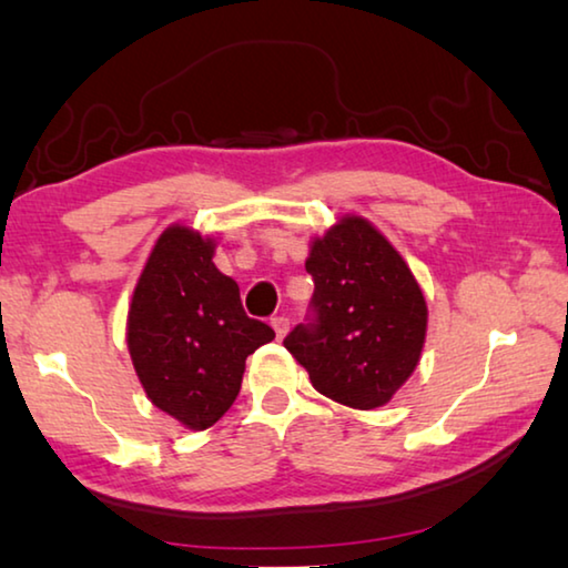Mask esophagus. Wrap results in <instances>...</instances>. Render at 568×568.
Here are the masks:
<instances>
[{
    "label": "esophagus",
    "instance_id": "34e87169",
    "mask_svg": "<svg viewBox=\"0 0 568 568\" xmlns=\"http://www.w3.org/2000/svg\"><path fill=\"white\" fill-rule=\"evenodd\" d=\"M272 329L276 332V339H284L286 332H290V320H286V316H274Z\"/></svg>",
    "mask_w": 568,
    "mask_h": 568
}]
</instances>
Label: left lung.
Listing matches in <instances>:
<instances>
[{
    "instance_id": "left-lung-1",
    "label": "left lung",
    "mask_w": 568,
    "mask_h": 568,
    "mask_svg": "<svg viewBox=\"0 0 568 568\" xmlns=\"http://www.w3.org/2000/svg\"><path fill=\"white\" fill-rule=\"evenodd\" d=\"M314 324L284 346L312 386L352 409H379L409 382L422 359L429 310L419 282L369 219L344 214L312 236Z\"/></svg>"
}]
</instances>
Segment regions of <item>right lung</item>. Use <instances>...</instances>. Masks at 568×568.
<instances>
[{
    "label": "right lung",
    "instance_id": "add662e5",
    "mask_svg": "<svg viewBox=\"0 0 568 568\" xmlns=\"http://www.w3.org/2000/svg\"><path fill=\"white\" fill-rule=\"evenodd\" d=\"M216 236L166 226L136 278L126 346L139 384L156 409L192 432L216 424L234 404L246 356L272 342L248 320L239 284L214 266Z\"/></svg>",
    "mask_w": 568,
    "mask_h": 568
}]
</instances>
